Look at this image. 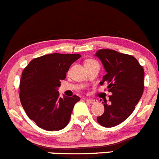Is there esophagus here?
I'll return each instance as SVG.
<instances>
[{
    "mask_svg": "<svg viewBox=\"0 0 159 159\" xmlns=\"http://www.w3.org/2000/svg\"><path fill=\"white\" fill-rule=\"evenodd\" d=\"M86 101L89 103H91V104H93V103H97V100H93V99H86Z\"/></svg>",
    "mask_w": 159,
    "mask_h": 159,
    "instance_id": "obj_1",
    "label": "esophagus"
}]
</instances>
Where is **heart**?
<instances>
[{
    "label": "heart",
    "mask_w": 159,
    "mask_h": 159,
    "mask_svg": "<svg viewBox=\"0 0 159 159\" xmlns=\"http://www.w3.org/2000/svg\"><path fill=\"white\" fill-rule=\"evenodd\" d=\"M94 61L95 60H93V59H87V60H86V62H85V65H86V64L89 63V62H94Z\"/></svg>",
    "instance_id": "b5f03b06"
}]
</instances>
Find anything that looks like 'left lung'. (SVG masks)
I'll return each mask as SVG.
<instances>
[{"label":"left lung","instance_id":"8db88e82","mask_svg":"<svg viewBox=\"0 0 159 159\" xmlns=\"http://www.w3.org/2000/svg\"><path fill=\"white\" fill-rule=\"evenodd\" d=\"M96 56L101 60L107 74L100 84L107 83L109 102L103 100L104 113L97 120L112 128L126 120L135 109L144 91V69L131 55L113 49H100Z\"/></svg>","mask_w":159,"mask_h":159}]
</instances>
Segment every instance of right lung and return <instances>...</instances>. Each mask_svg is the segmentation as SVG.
I'll return each mask as SVG.
<instances>
[{"mask_svg": "<svg viewBox=\"0 0 159 159\" xmlns=\"http://www.w3.org/2000/svg\"><path fill=\"white\" fill-rule=\"evenodd\" d=\"M80 54L45 55L29 62L20 80L19 97L27 116L46 131H59L69 124L78 96L63 98L57 91Z\"/></svg>", "mask_w": 159, "mask_h": 159, "instance_id": "add662e5", "label": "right lung"}]
</instances>
